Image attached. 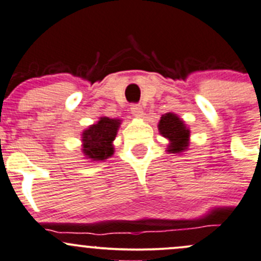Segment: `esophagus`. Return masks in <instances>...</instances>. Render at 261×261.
<instances>
[{"label":"esophagus","mask_w":261,"mask_h":261,"mask_svg":"<svg viewBox=\"0 0 261 261\" xmlns=\"http://www.w3.org/2000/svg\"><path fill=\"white\" fill-rule=\"evenodd\" d=\"M130 113L134 115V117L137 118H141L143 117V109H142V107L139 104H133L130 107Z\"/></svg>","instance_id":"1"}]
</instances>
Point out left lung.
Instances as JSON below:
<instances>
[{
    "label": "left lung",
    "mask_w": 261,
    "mask_h": 261,
    "mask_svg": "<svg viewBox=\"0 0 261 261\" xmlns=\"http://www.w3.org/2000/svg\"><path fill=\"white\" fill-rule=\"evenodd\" d=\"M159 130L164 137L171 142L169 146V152L177 153L182 152L188 147L189 141V129L185 127L184 122L172 113L162 115L159 123Z\"/></svg>",
    "instance_id": "8db88e82"
}]
</instances>
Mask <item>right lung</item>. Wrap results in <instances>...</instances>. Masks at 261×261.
<instances>
[{"label": "right lung", "mask_w": 261, "mask_h": 261, "mask_svg": "<svg viewBox=\"0 0 261 261\" xmlns=\"http://www.w3.org/2000/svg\"><path fill=\"white\" fill-rule=\"evenodd\" d=\"M119 119H109L107 117L100 118L96 124L91 125L82 134L84 153L89 159L102 161L114 153L113 141L119 128Z\"/></svg>", "instance_id": "obj_1"}]
</instances>
